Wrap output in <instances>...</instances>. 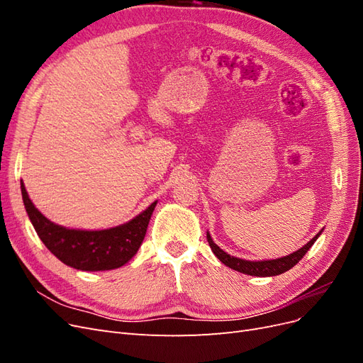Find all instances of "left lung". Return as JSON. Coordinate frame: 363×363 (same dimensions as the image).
<instances>
[{"label": "left lung", "instance_id": "1", "mask_svg": "<svg viewBox=\"0 0 363 363\" xmlns=\"http://www.w3.org/2000/svg\"><path fill=\"white\" fill-rule=\"evenodd\" d=\"M323 233V230L318 235H315L309 242H307L304 247H301L300 250H296L288 256H283L279 259H271V260H245V259H239L235 256H230L228 252H225L224 250L219 248L211 236V233L207 232V242L211 245L213 255L221 260L225 267L232 268L238 272L247 274V276H255V277H272V276H279V274H283L289 271L292 267H295L298 263L303 256L306 255L307 251L311 250V247L315 244V240L320 238V235Z\"/></svg>", "mask_w": 363, "mask_h": 363}]
</instances>
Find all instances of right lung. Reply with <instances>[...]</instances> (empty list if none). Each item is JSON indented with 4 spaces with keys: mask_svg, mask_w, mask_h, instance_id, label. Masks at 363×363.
Listing matches in <instances>:
<instances>
[{
    "mask_svg": "<svg viewBox=\"0 0 363 363\" xmlns=\"http://www.w3.org/2000/svg\"><path fill=\"white\" fill-rule=\"evenodd\" d=\"M21 192L30 221L42 242L65 265L80 271H108L125 265L142 245L157 204V201L151 203L144 212L116 227L80 230L59 225L42 215L30 200L23 182Z\"/></svg>",
    "mask_w": 363,
    "mask_h": 363,
    "instance_id": "right-lung-1",
    "label": "right lung"
}]
</instances>
